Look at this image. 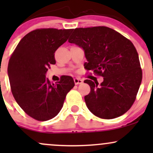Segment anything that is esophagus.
I'll list each match as a JSON object with an SVG mask.
<instances>
[{"label":"esophagus","mask_w":153,"mask_h":153,"mask_svg":"<svg viewBox=\"0 0 153 153\" xmlns=\"http://www.w3.org/2000/svg\"><path fill=\"white\" fill-rule=\"evenodd\" d=\"M74 82L75 85H78V84H81L82 82V80L80 78H74Z\"/></svg>","instance_id":"obj_1"}]
</instances>
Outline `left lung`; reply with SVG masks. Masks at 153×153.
<instances>
[{
  "mask_svg": "<svg viewBox=\"0 0 153 153\" xmlns=\"http://www.w3.org/2000/svg\"><path fill=\"white\" fill-rule=\"evenodd\" d=\"M84 50L87 71L103 77L91 87L85 101L91 113L111 119L125 114L134 103L143 78L140 59L130 40L111 28H77L68 39Z\"/></svg>",
  "mask_w": 153,
  "mask_h": 153,
  "instance_id": "1",
  "label": "left lung"
}]
</instances>
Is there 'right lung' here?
<instances>
[{
  "mask_svg": "<svg viewBox=\"0 0 153 153\" xmlns=\"http://www.w3.org/2000/svg\"><path fill=\"white\" fill-rule=\"evenodd\" d=\"M73 29H39L22 39L9 59L8 75L13 97L29 117L47 121L62 109L66 95L74 87L72 77L63 75L57 83L46 78L54 52Z\"/></svg>",
  "mask_w": 153,
  "mask_h": 153,
  "instance_id": "1",
  "label": "right lung"
}]
</instances>
